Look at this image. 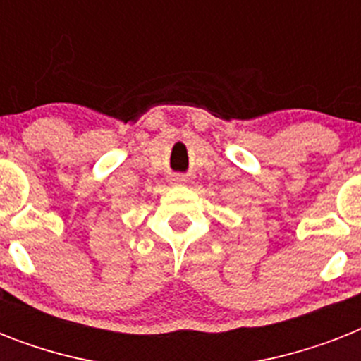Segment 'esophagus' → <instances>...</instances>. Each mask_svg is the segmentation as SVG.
Masks as SVG:
<instances>
[{
  "label": "esophagus",
  "instance_id": "esophagus-1",
  "mask_svg": "<svg viewBox=\"0 0 361 361\" xmlns=\"http://www.w3.org/2000/svg\"><path fill=\"white\" fill-rule=\"evenodd\" d=\"M170 183H172V185H185L187 178L183 174H172V178H170Z\"/></svg>",
  "mask_w": 361,
  "mask_h": 361
}]
</instances>
